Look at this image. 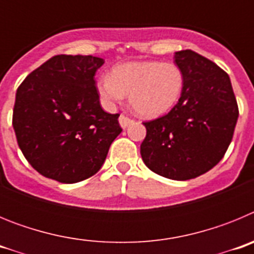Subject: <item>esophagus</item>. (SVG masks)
Returning <instances> with one entry per match:
<instances>
[{
	"instance_id": "obj_1",
	"label": "esophagus",
	"mask_w": 254,
	"mask_h": 254,
	"mask_svg": "<svg viewBox=\"0 0 254 254\" xmlns=\"http://www.w3.org/2000/svg\"><path fill=\"white\" fill-rule=\"evenodd\" d=\"M118 122H120L121 127L125 129V128H127V127H128L131 123H133V121H132L131 118H128V117H126V116H123V114H121L120 118H118Z\"/></svg>"
}]
</instances>
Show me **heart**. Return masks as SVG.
I'll return each mask as SVG.
<instances>
[{
	"label": "heart",
	"instance_id": "b5f03b06",
	"mask_svg": "<svg viewBox=\"0 0 254 254\" xmlns=\"http://www.w3.org/2000/svg\"><path fill=\"white\" fill-rule=\"evenodd\" d=\"M96 93L107 109H114L128 94L131 107L142 117H159L181 99L185 75L173 62L131 61L116 64L111 75H100Z\"/></svg>",
	"mask_w": 254,
	"mask_h": 254
}]
</instances>
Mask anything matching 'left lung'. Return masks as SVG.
<instances>
[{"label": "left lung", "mask_w": 254, "mask_h": 254, "mask_svg": "<svg viewBox=\"0 0 254 254\" xmlns=\"http://www.w3.org/2000/svg\"><path fill=\"white\" fill-rule=\"evenodd\" d=\"M174 62L185 75V87L174 108L145 122L141 156L154 173L174 181L205 174L232 142L238 104L229 75L196 52H176Z\"/></svg>", "instance_id": "8db88e82"}]
</instances>
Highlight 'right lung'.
<instances>
[{
    "mask_svg": "<svg viewBox=\"0 0 254 254\" xmlns=\"http://www.w3.org/2000/svg\"><path fill=\"white\" fill-rule=\"evenodd\" d=\"M104 60L60 55L29 73L16 91L12 126L26 160L61 183L99 172L122 132L118 117L100 107L95 76Z\"/></svg>",
    "mask_w": 254,
    "mask_h": 254,
    "instance_id": "1",
    "label": "right lung"
}]
</instances>
